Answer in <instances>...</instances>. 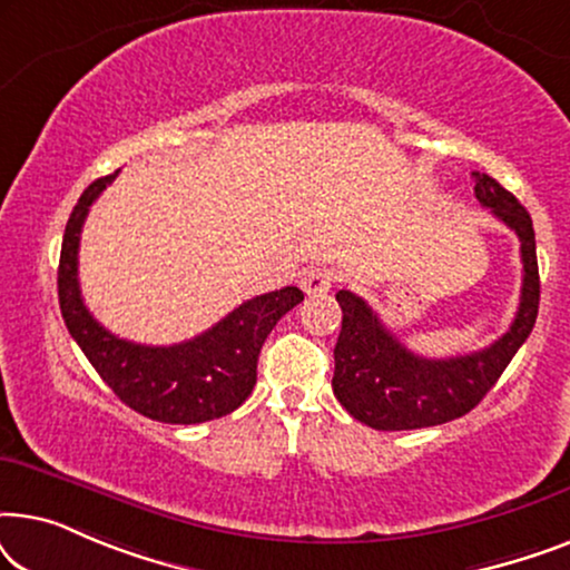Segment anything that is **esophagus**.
Here are the masks:
<instances>
[{
    "label": "esophagus",
    "instance_id": "obj_1",
    "mask_svg": "<svg viewBox=\"0 0 570 570\" xmlns=\"http://www.w3.org/2000/svg\"><path fill=\"white\" fill-rule=\"evenodd\" d=\"M301 287L303 293L311 295V298H322V295H326L334 287V272L326 267L308 269L306 275L301 277Z\"/></svg>",
    "mask_w": 570,
    "mask_h": 570
}]
</instances>
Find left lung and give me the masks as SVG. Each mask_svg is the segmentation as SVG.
<instances>
[{
	"label": "left lung",
	"mask_w": 570,
	"mask_h": 570,
	"mask_svg": "<svg viewBox=\"0 0 570 570\" xmlns=\"http://www.w3.org/2000/svg\"><path fill=\"white\" fill-rule=\"evenodd\" d=\"M474 176V197L519 236L521 298L509 332L470 355L423 357L386 330L361 295L340 291L342 330L334 345L332 389L342 407L376 431H415L449 423L478 407L524 345L540 308V269L532 217L488 174Z\"/></svg>",
	"instance_id": "8db88e82"
}]
</instances>
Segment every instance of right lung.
<instances>
[{
	"label": "right lung",
	"instance_id": "obj_1",
	"mask_svg": "<svg viewBox=\"0 0 570 570\" xmlns=\"http://www.w3.org/2000/svg\"><path fill=\"white\" fill-rule=\"evenodd\" d=\"M119 174V170H116ZM98 178L77 199L59 256V308L72 340L111 392L139 415L170 425H197L230 415L256 384V361L267 334L303 293L287 285L240 303L213 330L168 347L137 345L100 326L80 295L77 252L90 205L114 181Z\"/></svg>",
	"mask_w": 570,
	"mask_h": 570
}]
</instances>
